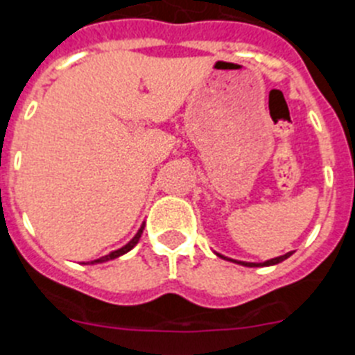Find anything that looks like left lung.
<instances>
[{"instance_id":"left-lung-1","label":"left lung","mask_w":355,"mask_h":355,"mask_svg":"<svg viewBox=\"0 0 355 355\" xmlns=\"http://www.w3.org/2000/svg\"><path fill=\"white\" fill-rule=\"evenodd\" d=\"M290 254H292V251H290V253H286V254H283V257H277V258H272V260H267L265 263H245V261H239V263L248 265V267H263V265H276V263H279V261L286 260ZM219 257H221V254H219Z\"/></svg>"}]
</instances>
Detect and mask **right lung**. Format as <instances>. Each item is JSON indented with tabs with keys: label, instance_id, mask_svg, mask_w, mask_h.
Returning a JSON list of instances; mask_svg holds the SVG:
<instances>
[{
	"label": "right lung",
	"instance_id": "right-lung-1",
	"mask_svg": "<svg viewBox=\"0 0 355 355\" xmlns=\"http://www.w3.org/2000/svg\"><path fill=\"white\" fill-rule=\"evenodd\" d=\"M141 233H143V226H141V228H139V232H138V233H136V235H134V239H132V241H130V242H129V244H125V245H123V248L116 249V251H113V253L106 254V257H102V258H98V260L92 261V263H98V261H107V260H114V258H118V257H122V254L129 253L130 249H132V248H134V245L138 244L139 237H141Z\"/></svg>",
	"mask_w": 355,
	"mask_h": 355
}]
</instances>
